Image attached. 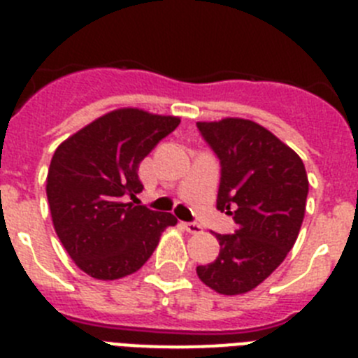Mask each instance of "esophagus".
Segmentation results:
<instances>
[{
    "label": "esophagus",
    "mask_w": 358,
    "mask_h": 358,
    "mask_svg": "<svg viewBox=\"0 0 358 358\" xmlns=\"http://www.w3.org/2000/svg\"><path fill=\"white\" fill-rule=\"evenodd\" d=\"M182 226H185V229L188 231V233H192V235H199V233H202V226L197 222H185Z\"/></svg>",
    "instance_id": "1"
}]
</instances>
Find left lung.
<instances>
[{
  "mask_svg": "<svg viewBox=\"0 0 358 358\" xmlns=\"http://www.w3.org/2000/svg\"><path fill=\"white\" fill-rule=\"evenodd\" d=\"M220 161L217 208L233 215V235H217V260L197 276L218 294L258 287L285 260L305 217L308 177L301 157L273 132L242 118L199 122Z\"/></svg>",
  "mask_w": 358,
  "mask_h": 358,
  "instance_id": "1",
  "label": "left lung"
}]
</instances>
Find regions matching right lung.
I'll return each mask as SVG.
<instances>
[{
    "mask_svg": "<svg viewBox=\"0 0 358 358\" xmlns=\"http://www.w3.org/2000/svg\"><path fill=\"white\" fill-rule=\"evenodd\" d=\"M181 120L140 109L100 116L59 145L46 179L57 236L71 260L96 280H118L143 267L172 213L134 206L143 189L140 163Z\"/></svg>",
    "mask_w": 358,
    "mask_h": 358,
    "instance_id": "add662e5",
    "label": "right lung"
}]
</instances>
